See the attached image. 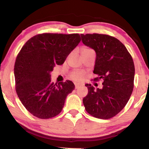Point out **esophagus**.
Wrapping results in <instances>:
<instances>
[{"label": "esophagus", "mask_w": 149, "mask_h": 149, "mask_svg": "<svg viewBox=\"0 0 149 149\" xmlns=\"http://www.w3.org/2000/svg\"><path fill=\"white\" fill-rule=\"evenodd\" d=\"M79 87H81L80 84H75V89L79 88Z\"/></svg>", "instance_id": "esophagus-1"}]
</instances>
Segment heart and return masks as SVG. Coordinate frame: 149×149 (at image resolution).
<instances>
[{"label":"heart","instance_id":"b5f03b06","mask_svg":"<svg viewBox=\"0 0 149 149\" xmlns=\"http://www.w3.org/2000/svg\"><path fill=\"white\" fill-rule=\"evenodd\" d=\"M88 50H91V49L85 47L82 49V52H86V51H88ZM71 77H72V78L75 81H81L83 80L84 77H85V74H84V72H81V71H74V72H73L72 73V74H71Z\"/></svg>","mask_w":149,"mask_h":149}]
</instances>
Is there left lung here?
Listing matches in <instances>:
<instances>
[{
	"mask_svg": "<svg viewBox=\"0 0 149 149\" xmlns=\"http://www.w3.org/2000/svg\"><path fill=\"white\" fill-rule=\"evenodd\" d=\"M84 45L96 54L94 74L103 79V88L95 90L86 84L88 95L83 98L85 109L90 115L109 119L123 109L134 88V65L127 49L118 39L108 35L81 34Z\"/></svg>",
	"mask_w": 149,
	"mask_h": 149,
	"instance_id": "left-lung-1",
	"label": "left lung"
}]
</instances>
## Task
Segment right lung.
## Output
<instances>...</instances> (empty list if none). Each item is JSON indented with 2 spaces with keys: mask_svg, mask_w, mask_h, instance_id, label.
I'll use <instances>...</instances> for the list:
<instances>
[{
  "mask_svg": "<svg viewBox=\"0 0 149 149\" xmlns=\"http://www.w3.org/2000/svg\"><path fill=\"white\" fill-rule=\"evenodd\" d=\"M80 41L77 33H43L23 46L15 63V89L21 103L33 116L47 119L61 112L75 85L70 80L54 84L51 72L55 65L64 63Z\"/></svg>",
  "mask_w": 149,
  "mask_h": 149,
  "instance_id": "obj_1",
  "label": "right lung"
}]
</instances>
